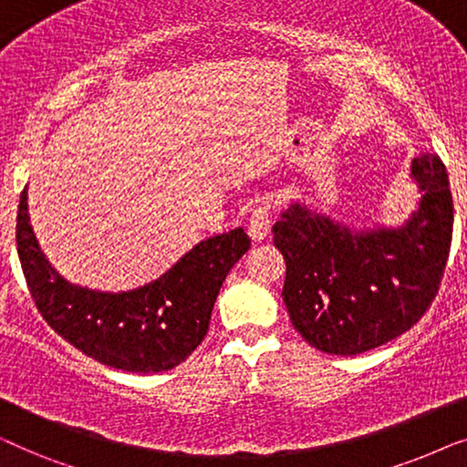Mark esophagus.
<instances>
[{
  "instance_id": "esophagus-1",
  "label": "esophagus",
  "mask_w": 467,
  "mask_h": 467,
  "mask_svg": "<svg viewBox=\"0 0 467 467\" xmlns=\"http://www.w3.org/2000/svg\"><path fill=\"white\" fill-rule=\"evenodd\" d=\"M270 208L267 206H257L253 210L251 219H248V235L254 242L265 240L270 235Z\"/></svg>"
}]
</instances>
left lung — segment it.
<instances>
[{"label": "left lung", "instance_id": "left-lung-1", "mask_svg": "<svg viewBox=\"0 0 467 467\" xmlns=\"http://www.w3.org/2000/svg\"><path fill=\"white\" fill-rule=\"evenodd\" d=\"M420 200L404 225L353 229L293 202L272 227L283 299L306 342L359 355L412 327L436 297L452 238L449 174L436 152L412 159Z\"/></svg>", "mask_w": 467, "mask_h": 467}]
</instances>
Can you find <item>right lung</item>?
Wrapping results in <instances>:
<instances>
[{"label":"right lung","instance_id":"obj_1","mask_svg":"<svg viewBox=\"0 0 467 467\" xmlns=\"http://www.w3.org/2000/svg\"><path fill=\"white\" fill-rule=\"evenodd\" d=\"M16 246L29 293L50 327L91 359L125 372H168L200 347L229 270L251 248L242 227L202 240L163 276L133 291L72 285L50 265L27 213L16 214Z\"/></svg>","mask_w":467,"mask_h":467}]
</instances>
